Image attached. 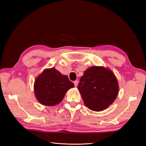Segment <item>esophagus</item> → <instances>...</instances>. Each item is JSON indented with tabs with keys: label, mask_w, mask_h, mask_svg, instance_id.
Returning <instances> with one entry per match:
<instances>
[{
	"label": "esophagus",
	"mask_w": 146,
	"mask_h": 146,
	"mask_svg": "<svg viewBox=\"0 0 146 146\" xmlns=\"http://www.w3.org/2000/svg\"><path fill=\"white\" fill-rule=\"evenodd\" d=\"M74 85H75V86L77 87V85H78V80H76V81H75V82H74Z\"/></svg>",
	"instance_id": "esophagus-1"
}]
</instances>
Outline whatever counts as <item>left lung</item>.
<instances>
[{"label":"left lung","instance_id":"left-lung-1","mask_svg":"<svg viewBox=\"0 0 146 146\" xmlns=\"http://www.w3.org/2000/svg\"><path fill=\"white\" fill-rule=\"evenodd\" d=\"M77 88L84 104L94 111L108 108L116 100L119 92L115 75L104 66H92L85 70Z\"/></svg>","mask_w":146,"mask_h":146}]
</instances>
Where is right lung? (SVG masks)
<instances>
[{
    "label": "right lung",
    "instance_id": "obj_1",
    "mask_svg": "<svg viewBox=\"0 0 146 146\" xmlns=\"http://www.w3.org/2000/svg\"><path fill=\"white\" fill-rule=\"evenodd\" d=\"M74 86L67 76L52 68L44 70L35 79L34 92L39 103L50 107L59 104L66 92Z\"/></svg>",
    "mask_w": 146,
    "mask_h": 146
}]
</instances>
